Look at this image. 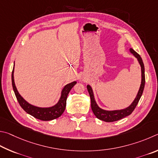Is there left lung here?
<instances>
[{"mask_svg":"<svg viewBox=\"0 0 158 158\" xmlns=\"http://www.w3.org/2000/svg\"><path fill=\"white\" fill-rule=\"evenodd\" d=\"M130 51L133 54L135 57L137 58L139 63L140 64L141 69H142V83H141L139 92H138L136 98L132 102V104L128 107L126 109L121 110H114V111H107V110H104L99 107L97 104H96L94 96L93 91L92 87L89 85H87V90L89 94L90 99H91V107H92V110L94 112V114L97 117L98 119L106 121V122H113V121H118L126 117H128L131 113L134 111V110L136 107L137 105L138 104L141 96L142 95L143 89H144L145 85V72H144V65H143V61L142 57L140 55L135 52L133 49L131 48Z\"/></svg>","mask_w":158,"mask_h":158,"instance_id":"obj_1","label":"left lung"}]
</instances>
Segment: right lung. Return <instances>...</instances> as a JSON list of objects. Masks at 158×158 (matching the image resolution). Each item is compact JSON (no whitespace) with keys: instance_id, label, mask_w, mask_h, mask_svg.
I'll return each mask as SVG.
<instances>
[{"instance_id":"right-lung-1","label":"right lung","mask_w":158,"mask_h":158,"mask_svg":"<svg viewBox=\"0 0 158 158\" xmlns=\"http://www.w3.org/2000/svg\"><path fill=\"white\" fill-rule=\"evenodd\" d=\"M14 66H15V64H14ZM12 83L13 90L15 92L19 105L27 114L32 115V117L41 121H51L60 117L62 114L66 107L67 96L72 87L76 84V82L74 81L71 83L66 85L62 91V94H61V97L58 103L55 106L51 107H38L32 106L21 97V96L19 94L17 89H16L15 81H14V69L12 73Z\"/></svg>"}]
</instances>
